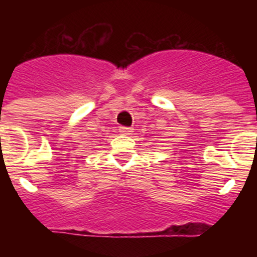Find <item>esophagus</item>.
<instances>
[{"label": "esophagus", "mask_w": 257, "mask_h": 257, "mask_svg": "<svg viewBox=\"0 0 257 257\" xmlns=\"http://www.w3.org/2000/svg\"><path fill=\"white\" fill-rule=\"evenodd\" d=\"M119 134L124 136H128L133 134V128H130V127H119Z\"/></svg>", "instance_id": "1"}]
</instances>
